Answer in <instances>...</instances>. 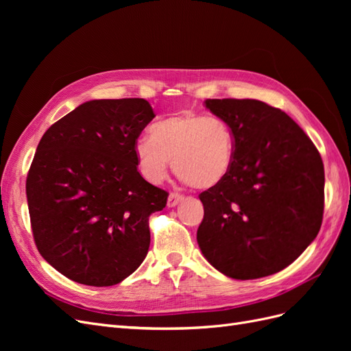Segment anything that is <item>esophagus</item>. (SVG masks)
Segmentation results:
<instances>
[{
	"mask_svg": "<svg viewBox=\"0 0 351 351\" xmlns=\"http://www.w3.org/2000/svg\"><path fill=\"white\" fill-rule=\"evenodd\" d=\"M183 199H184V197H183L182 195H178V193H169L168 200H167V206H168V208H174V206H177Z\"/></svg>",
	"mask_w": 351,
	"mask_h": 351,
	"instance_id": "34e87169",
	"label": "esophagus"
}]
</instances>
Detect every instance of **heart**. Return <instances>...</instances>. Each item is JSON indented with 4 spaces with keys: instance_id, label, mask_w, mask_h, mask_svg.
Instances as JSON below:
<instances>
[{
    "instance_id": "obj_1",
    "label": "heart",
    "mask_w": 351,
    "mask_h": 351,
    "mask_svg": "<svg viewBox=\"0 0 351 351\" xmlns=\"http://www.w3.org/2000/svg\"><path fill=\"white\" fill-rule=\"evenodd\" d=\"M141 171L161 183L173 159L176 174L190 187L206 190L224 180L234 158V136L218 117L183 111L152 125L151 136L134 143Z\"/></svg>"
}]
</instances>
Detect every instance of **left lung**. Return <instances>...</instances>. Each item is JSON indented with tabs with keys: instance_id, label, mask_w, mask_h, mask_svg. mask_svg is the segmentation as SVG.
I'll list each match as a JSON object with an SVG mask.
<instances>
[{
	"instance_id": "left-lung-1",
	"label": "left lung",
	"mask_w": 351,
	"mask_h": 351,
	"mask_svg": "<svg viewBox=\"0 0 351 351\" xmlns=\"http://www.w3.org/2000/svg\"><path fill=\"white\" fill-rule=\"evenodd\" d=\"M234 136L228 176L200 193L197 244L234 280L289 267L319 232L325 173L315 145L289 115L256 99H206Z\"/></svg>"
}]
</instances>
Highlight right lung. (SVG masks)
<instances>
[{
    "mask_svg": "<svg viewBox=\"0 0 351 351\" xmlns=\"http://www.w3.org/2000/svg\"><path fill=\"white\" fill-rule=\"evenodd\" d=\"M154 117L142 98L93 99L42 136L26 180L30 224L64 277L110 287L146 258L149 215L168 197L137 171L134 143Z\"/></svg>",
    "mask_w": 351,
    "mask_h": 351,
    "instance_id": "1",
    "label": "right lung"
}]
</instances>
